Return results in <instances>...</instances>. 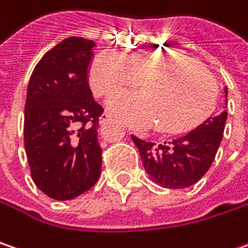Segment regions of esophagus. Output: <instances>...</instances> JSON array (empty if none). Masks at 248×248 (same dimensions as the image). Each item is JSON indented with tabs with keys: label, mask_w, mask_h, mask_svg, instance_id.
Masks as SVG:
<instances>
[{
	"label": "esophagus",
	"mask_w": 248,
	"mask_h": 248,
	"mask_svg": "<svg viewBox=\"0 0 248 248\" xmlns=\"http://www.w3.org/2000/svg\"><path fill=\"white\" fill-rule=\"evenodd\" d=\"M110 118H111V114H110V113H107V111H105V113L100 116V124H105V123H107Z\"/></svg>",
	"instance_id": "1"
}]
</instances>
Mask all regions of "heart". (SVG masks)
I'll use <instances>...</instances> for the list:
<instances>
[{
	"label": "heart",
	"mask_w": 248,
	"mask_h": 248,
	"mask_svg": "<svg viewBox=\"0 0 248 248\" xmlns=\"http://www.w3.org/2000/svg\"><path fill=\"white\" fill-rule=\"evenodd\" d=\"M88 77L96 96L141 81L142 92L114 93L107 106L132 127L148 128L157 123L162 132L188 127L215 94L214 78L198 61L179 51L151 50L125 57L105 50L93 58Z\"/></svg>",
	"instance_id": "b5f03b06"
}]
</instances>
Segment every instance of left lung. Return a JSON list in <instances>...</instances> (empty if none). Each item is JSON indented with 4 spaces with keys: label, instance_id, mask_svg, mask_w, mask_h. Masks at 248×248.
<instances>
[{
    "label": "left lung",
    "instance_id": "8db88e82",
    "mask_svg": "<svg viewBox=\"0 0 248 248\" xmlns=\"http://www.w3.org/2000/svg\"><path fill=\"white\" fill-rule=\"evenodd\" d=\"M226 105H228V88ZM228 111L212 113L197 128L171 141L155 143L131 135L152 181L165 188H186L209 170L223 138Z\"/></svg>",
    "mask_w": 248,
    "mask_h": 248
}]
</instances>
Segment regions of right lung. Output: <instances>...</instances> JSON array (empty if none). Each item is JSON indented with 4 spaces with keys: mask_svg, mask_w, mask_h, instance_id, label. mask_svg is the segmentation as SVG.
Returning <instances> with one entry per match:
<instances>
[{
    "mask_svg": "<svg viewBox=\"0 0 248 248\" xmlns=\"http://www.w3.org/2000/svg\"><path fill=\"white\" fill-rule=\"evenodd\" d=\"M94 42L68 37L31 72L25 105V151L36 187L65 201L92 188L102 170L97 141L103 107L88 82Z\"/></svg>",
    "mask_w": 248,
    "mask_h": 248,
    "instance_id": "add662e5",
    "label": "right lung"
}]
</instances>
